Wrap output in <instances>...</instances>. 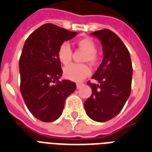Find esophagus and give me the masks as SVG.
<instances>
[{
  "label": "esophagus",
  "mask_w": 152,
  "mask_h": 152,
  "mask_svg": "<svg viewBox=\"0 0 152 152\" xmlns=\"http://www.w3.org/2000/svg\"><path fill=\"white\" fill-rule=\"evenodd\" d=\"M81 85H82V84H80V83H77V84H76V88H80L81 87Z\"/></svg>",
  "instance_id": "34e87169"
}]
</instances>
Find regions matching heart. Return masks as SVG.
Segmentation results:
<instances>
[{
	"label": "heart",
	"instance_id": "heart-1",
	"mask_svg": "<svg viewBox=\"0 0 152 152\" xmlns=\"http://www.w3.org/2000/svg\"><path fill=\"white\" fill-rule=\"evenodd\" d=\"M77 45L86 52L84 60L94 64L97 62L98 57L96 54V45L94 41L89 38H83L77 41ZM72 49L68 43L64 42L59 47L57 56L59 61L64 64H68L72 60ZM91 70L88 65L83 64H72L64 68V75L65 78L72 81H80L88 76Z\"/></svg>",
	"mask_w": 152,
	"mask_h": 152
}]
</instances>
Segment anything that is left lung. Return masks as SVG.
Here are the masks:
<instances>
[{
	"instance_id": "obj_1",
	"label": "left lung",
	"mask_w": 152,
	"mask_h": 152,
	"mask_svg": "<svg viewBox=\"0 0 152 152\" xmlns=\"http://www.w3.org/2000/svg\"><path fill=\"white\" fill-rule=\"evenodd\" d=\"M100 40L104 53L102 63L88 83L91 95L84 109L91 120L105 122L117 115L130 96L132 64L127 47L115 32L102 29L91 33Z\"/></svg>"
}]
</instances>
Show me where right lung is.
<instances>
[{"label":"right lung","instance_id":"1","mask_svg":"<svg viewBox=\"0 0 152 152\" xmlns=\"http://www.w3.org/2000/svg\"><path fill=\"white\" fill-rule=\"evenodd\" d=\"M76 32L45 24L25 41L19 61L20 92L28 109L43 122H52L62 114L66 98L76 89L68 80H60L63 71L57 51Z\"/></svg>","mask_w":152,"mask_h":152}]
</instances>
